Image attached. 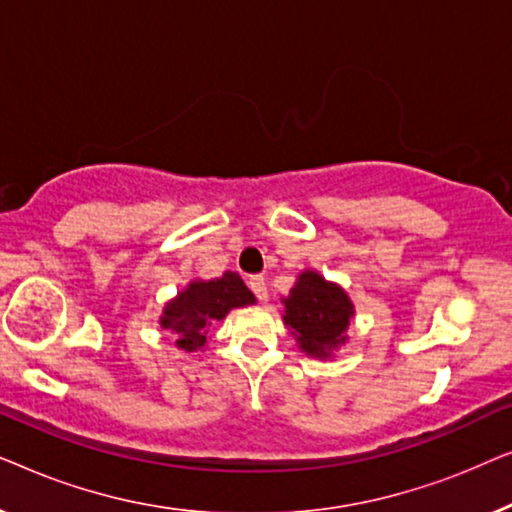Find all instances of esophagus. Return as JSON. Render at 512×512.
I'll list each match as a JSON object with an SVG mask.
<instances>
[{
    "label": "esophagus",
    "instance_id": "34e87169",
    "mask_svg": "<svg viewBox=\"0 0 512 512\" xmlns=\"http://www.w3.org/2000/svg\"><path fill=\"white\" fill-rule=\"evenodd\" d=\"M249 289L256 293L258 300H268V286H265V279L261 275L249 277Z\"/></svg>",
    "mask_w": 512,
    "mask_h": 512
}]
</instances>
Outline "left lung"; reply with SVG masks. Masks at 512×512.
Listing matches in <instances>:
<instances>
[{"mask_svg": "<svg viewBox=\"0 0 512 512\" xmlns=\"http://www.w3.org/2000/svg\"><path fill=\"white\" fill-rule=\"evenodd\" d=\"M284 326L289 328L300 352L310 359H333L347 345L354 303L338 282H328L317 270L298 272L289 296L282 298Z\"/></svg>", "mask_w": 512, "mask_h": 512, "instance_id": "obj_1", "label": "left lung"}]
</instances>
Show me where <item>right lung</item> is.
Listing matches in <instances>:
<instances>
[{
  "instance_id": "1",
  "label": "right lung",
  "mask_w": 512,
  "mask_h": 512,
  "mask_svg": "<svg viewBox=\"0 0 512 512\" xmlns=\"http://www.w3.org/2000/svg\"><path fill=\"white\" fill-rule=\"evenodd\" d=\"M256 296L237 272H223L214 279H191L177 296L170 298L160 314V328L177 335L184 352H202L207 347L209 328L228 317L230 310L254 305Z\"/></svg>"
}]
</instances>
